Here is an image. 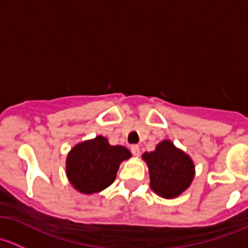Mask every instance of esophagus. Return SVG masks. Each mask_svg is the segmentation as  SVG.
Here are the masks:
<instances>
[{
    "label": "esophagus",
    "mask_w": 248,
    "mask_h": 248,
    "mask_svg": "<svg viewBox=\"0 0 248 248\" xmlns=\"http://www.w3.org/2000/svg\"><path fill=\"white\" fill-rule=\"evenodd\" d=\"M131 151H132V154L134 155V156H139V154H140L139 145H132V146H131Z\"/></svg>",
    "instance_id": "esophagus-1"
}]
</instances>
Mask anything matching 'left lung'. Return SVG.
I'll return each mask as SVG.
<instances>
[{"label": "left lung", "instance_id": "obj_1", "mask_svg": "<svg viewBox=\"0 0 248 248\" xmlns=\"http://www.w3.org/2000/svg\"><path fill=\"white\" fill-rule=\"evenodd\" d=\"M142 158L150 171V185L163 198H175L188 188L194 176V164L171 141L164 140L152 152H145Z\"/></svg>", "mask_w": 248, "mask_h": 248}]
</instances>
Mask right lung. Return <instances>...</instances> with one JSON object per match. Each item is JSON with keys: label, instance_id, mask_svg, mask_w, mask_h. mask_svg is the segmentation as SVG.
<instances>
[{"label": "right lung", "instance_id": "right-lung-1", "mask_svg": "<svg viewBox=\"0 0 248 248\" xmlns=\"http://www.w3.org/2000/svg\"><path fill=\"white\" fill-rule=\"evenodd\" d=\"M131 157L124 146H111L98 136L78 144L67 157V176L74 188L85 194L103 191L116 177L120 163Z\"/></svg>", "mask_w": 248, "mask_h": 248}]
</instances>
